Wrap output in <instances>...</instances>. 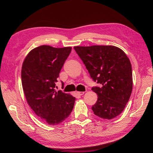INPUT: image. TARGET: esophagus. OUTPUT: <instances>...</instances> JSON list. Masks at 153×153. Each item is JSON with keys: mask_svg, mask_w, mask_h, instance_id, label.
<instances>
[{"mask_svg": "<svg viewBox=\"0 0 153 153\" xmlns=\"http://www.w3.org/2000/svg\"><path fill=\"white\" fill-rule=\"evenodd\" d=\"M84 93H85V92H83V91H77V94L78 95H83V94H84Z\"/></svg>", "mask_w": 153, "mask_h": 153, "instance_id": "obj_1", "label": "esophagus"}]
</instances>
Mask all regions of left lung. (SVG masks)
<instances>
[{"instance_id": "1", "label": "left lung", "mask_w": 153, "mask_h": 153, "mask_svg": "<svg viewBox=\"0 0 153 153\" xmlns=\"http://www.w3.org/2000/svg\"><path fill=\"white\" fill-rule=\"evenodd\" d=\"M94 82L100 87L92 90L98 95L92 106L95 115L110 120L121 114L130 98L132 88L131 64L126 53L111 45L74 47Z\"/></svg>"}]
</instances>
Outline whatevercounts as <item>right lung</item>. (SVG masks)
I'll list each match as a JSON object with an SVG mask.
<instances>
[{"label":"right lung","mask_w":153,"mask_h":153,"mask_svg":"<svg viewBox=\"0 0 153 153\" xmlns=\"http://www.w3.org/2000/svg\"><path fill=\"white\" fill-rule=\"evenodd\" d=\"M71 51L70 47L42 45L31 50L22 64V83L28 105L42 121L49 125L62 122L74 108L75 97L54 89Z\"/></svg>","instance_id":"obj_1"}]
</instances>
